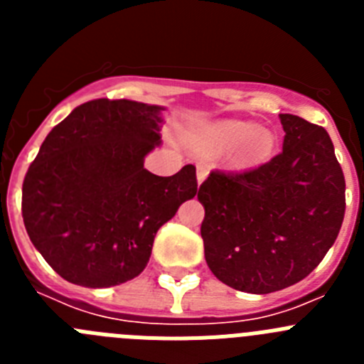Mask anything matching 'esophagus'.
<instances>
[{"instance_id":"34e87169","label":"esophagus","mask_w":364,"mask_h":364,"mask_svg":"<svg viewBox=\"0 0 364 364\" xmlns=\"http://www.w3.org/2000/svg\"><path fill=\"white\" fill-rule=\"evenodd\" d=\"M208 173H210V169L205 166H197V180H198V184H202L205 178H208Z\"/></svg>"}]
</instances>
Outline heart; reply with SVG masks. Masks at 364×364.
I'll use <instances>...</instances> for the list:
<instances>
[{
    "label": "heart",
    "mask_w": 364,
    "mask_h": 364,
    "mask_svg": "<svg viewBox=\"0 0 364 364\" xmlns=\"http://www.w3.org/2000/svg\"><path fill=\"white\" fill-rule=\"evenodd\" d=\"M239 144L231 154V164L239 169L260 166L269 159L275 140L266 129L246 122H218L208 131V146L222 151Z\"/></svg>",
    "instance_id": "b5f03b06"
}]
</instances>
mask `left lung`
Masks as SVG:
<instances>
[{"label": "left lung", "instance_id": "obj_1", "mask_svg": "<svg viewBox=\"0 0 364 364\" xmlns=\"http://www.w3.org/2000/svg\"><path fill=\"white\" fill-rule=\"evenodd\" d=\"M282 151L242 173L211 171L198 189L205 262L235 290L272 294L308 277L345 218V175L326 131L279 114Z\"/></svg>", "mask_w": 364, "mask_h": 364}]
</instances>
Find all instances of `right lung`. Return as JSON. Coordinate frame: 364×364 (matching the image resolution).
I'll use <instances>...</instances> for the list:
<instances>
[{"instance_id": "right-lung-1", "label": "right lung", "mask_w": 364, "mask_h": 364, "mask_svg": "<svg viewBox=\"0 0 364 364\" xmlns=\"http://www.w3.org/2000/svg\"><path fill=\"white\" fill-rule=\"evenodd\" d=\"M164 107L91 100L54 127L23 180L31 242L65 281L109 288L138 277L156 231L197 195V169L173 176L144 167L160 146Z\"/></svg>"}]
</instances>
